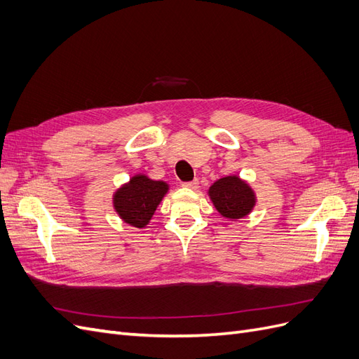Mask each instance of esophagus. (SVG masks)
Wrapping results in <instances>:
<instances>
[{"mask_svg":"<svg viewBox=\"0 0 359 359\" xmlns=\"http://www.w3.org/2000/svg\"><path fill=\"white\" fill-rule=\"evenodd\" d=\"M182 187L190 189V190H196L199 187V181L193 180V181H189V182H182Z\"/></svg>","mask_w":359,"mask_h":359,"instance_id":"obj_1","label":"esophagus"}]
</instances>
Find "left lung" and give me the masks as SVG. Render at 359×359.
Wrapping results in <instances>:
<instances>
[{
  "mask_svg": "<svg viewBox=\"0 0 359 359\" xmlns=\"http://www.w3.org/2000/svg\"><path fill=\"white\" fill-rule=\"evenodd\" d=\"M208 196L219 214L232 222L247 217L257 202L252 186L238 175H227L214 181L208 189Z\"/></svg>",
  "mask_w": 359,
  "mask_h": 359,
  "instance_id": "obj_1",
  "label": "left lung"
}]
</instances>
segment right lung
<instances>
[{
  "instance_id": "1",
  "label": "right lung",
  "mask_w": 359,
  "mask_h": 359,
  "mask_svg": "<svg viewBox=\"0 0 359 359\" xmlns=\"http://www.w3.org/2000/svg\"><path fill=\"white\" fill-rule=\"evenodd\" d=\"M169 189L166 181L151 180L145 173H136L114 191L112 206L124 223L144 229Z\"/></svg>"
}]
</instances>
